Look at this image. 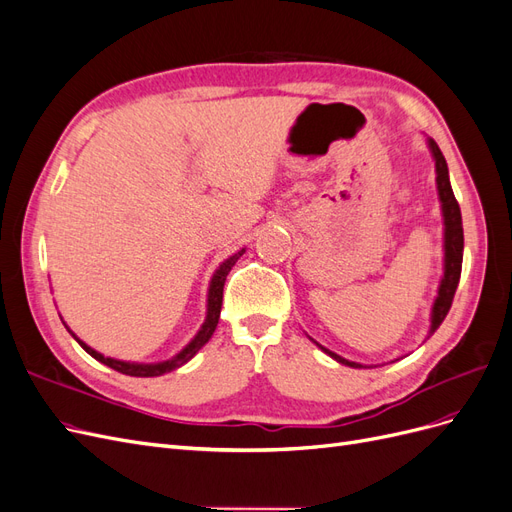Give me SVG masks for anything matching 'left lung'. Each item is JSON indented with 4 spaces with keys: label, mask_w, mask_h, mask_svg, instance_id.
<instances>
[{
    "label": "left lung",
    "mask_w": 512,
    "mask_h": 512,
    "mask_svg": "<svg viewBox=\"0 0 512 512\" xmlns=\"http://www.w3.org/2000/svg\"><path fill=\"white\" fill-rule=\"evenodd\" d=\"M427 147L433 162H436V188H438V198H440V209H442V224H444V260H442V280L438 286V294L436 299H433L431 305V316H429V333L427 337H431L436 333V329L442 324V320L446 318L448 309H451L453 297H455V290L459 284V275H461V260H463V226H461V211L459 205L455 200L453 188H451V179H448V166L446 160L442 156L440 147L436 145L433 138L427 136ZM312 339V337H309ZM314 342V339H312ZM324 354H329L331 359H335L337 363L354 367V369H363L365 365L361 363H354L344 359V356H339L335 352H331L329 348L320 346L318 342H314Z\"/></svg>",
    "instance_id": "8db88e82"
}]
</instances>
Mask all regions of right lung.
<instances>
[{
	"instance_id": "1",
	"label": "right lung",
	"mask_w": 512,
	"mask_h": 512,
	"mask_svg": "<svg viewBox=\"0 0 512 512\" xmlns=\"http://www.w3.org/2000/svg\"><path fill=\"white\" fill-rule=\"evenodd\" d=\"M243 254H245V247H243V250H239L237 254L228 256V258L222 262V265H220L218 269H215V273H213V277H211V282H209V292H207V316H205V322L200 324V329H198V333L190 339V344L185 346V348H181L175 356H170V359H166V361H158V363H132V361L111 359V356H104V354H100L98 350L87 346V344L83 342V339L76 337V335L68 329V324L64 322L66 329L72 333V337L76 339V342L81 344V348H83L87 354H91L96 361L108 365L111 369L121 371V374L134 376V378H153V376L168 374V371L179 369L181 365H185L190 359H194V354H196L200 348H203V346L209 342V339H211L215 327H218L220 312H222V297H224L226 275L230 273L232 267H235V262H237Z\"/></svg>"
}]
</instances>
